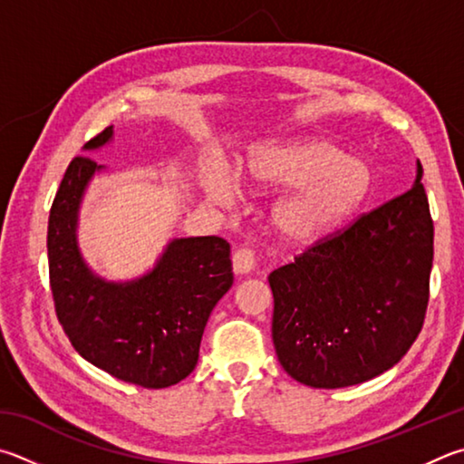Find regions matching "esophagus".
<instances>
[{
    "label": "esophagus",
    "mask_w": 464,
    "mask_h": 464,
    "mask_svg": "<svg viewBox=\"0 0 464 464\" xmlns=\"http://www.w3.org/2000/svg\"><path fill=\"white\" fill-rule=\"evenodd\" d=\"M256 267V254L247 247H241L233 254L235 274H249Z\"/></svg>",
    "instance_id": "esophagus-1"
}]
</instances>
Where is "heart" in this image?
I'll return each mask as SVG.
<instances>
[{"label":"heart","instance_id":"1","mask_svg":"<svg viewBox=\"0 0 464 464\" xmlns=\"http://www.w3.org/2000/svg\"><path fill=\"white\" fill-rule=\"evenodd\" d=\"M243 187L257 192L288 190L272 208V225L284 241L313 243L355 210L372 184V172L357 158L323 140H292L251 148L239 170ZM217 203L229 198L223 179L210 184Z\"/></svg>","mask_w":464,"mask_h":464}]
</instances>
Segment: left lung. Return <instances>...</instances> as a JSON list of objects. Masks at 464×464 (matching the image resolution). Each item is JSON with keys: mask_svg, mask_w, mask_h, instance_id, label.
Here are the masks:
<instances>
[{"mask_svg": "<svg viewBox=\"0 0 464 464\" xmlns=\"http://www.w3.org/2000/svg\"><path fill=\"white\" fill-rule=\"evenodd\" d=\"M418 162L408 192L314 241L269 274L272 339L285 373L336 390L382 375L422 331L434 223Z\"/></svg>", "mask_w": 464, "mask_h": 464, "instance_id": "8db88e82", "label": "left lung"}]
</instances>
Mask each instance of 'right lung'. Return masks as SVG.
<instances>
[{
    "label": "right lung",
    "mask_w": 464,
    "mask_h": 464,
    "mask_svg": "<svg viewBox=\"0 0 464 464\" xmlns=\"http://www.w3.org/2000/svg\"><path fill=\"white\" fill-rule=\"evenodd\" d=\"M105 128L85 150L107 144ZM103 166L72 158L48 218V274L54 313L82 359L109 375L148 390L182 382L198 361L213 308L233 285L231 246L223 237L168 243L156 267L140 280L97 277L77 247V213L91 176Z\"/></svg>",
    "instance_id": "1"
}]
</instances>
